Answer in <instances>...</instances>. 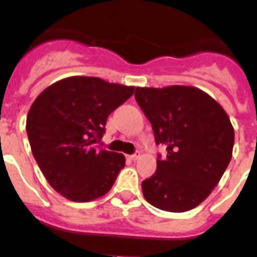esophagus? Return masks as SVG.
Returning <instances> with one entry per match:
<instances>
[{"instance_id": "obj_1", "label": "esophagus", "mask_w": 257, "mask_h": 257, "mask_svg": "<svg viewBox=\"0 0 257 257\" xmlns=\"http://www.w3.org/2000/svg\"><path fill=\"white\" fill-rule=\"evenodd\" d=\"M139 153H138V154H131V156H128V157H127V158H128V160H131V161H136V160H138V158H139Z\"/></svg>"}]
</instances>
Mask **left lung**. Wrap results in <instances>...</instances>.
I'll use <instances>...</instances> for the list:
<instances>
[{"label":"left lung","mask_w":257,"mask_h":257,"mask_svg":"<svg viewBox=\"0 0 257 257\" xmlns=\"http://www.w3.org/2000/svg\"><path fill=\"white\" fill-rule=\"evenodd\" d=\"M135 99L152 123L166 158L142 183L144 198L169 212H185L211 194L233 154L234 128L213 97L193 86L136 87Z\"/></svg>","instance_id":"left-lung-1"}]
</instances>
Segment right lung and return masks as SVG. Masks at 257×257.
I'll return each instance as SVG.
<instances>
[{"label":"right lung","instance_id":"right-lung-1","mask_svg":"<svg viewBox=\"0 0 257 257\" xmlns=\"http://www.w3.org/2000/svg\"><path fill=\"white\" fill-rule=\"evenodd\" d=\"M134 86L97 77L60 79L41 92L27 115L32 153L59 194L73 202L105 196L124 167L122 153L95 148L106 118L133 96Z\"/></svg>","mask_w":257,"mask_h":257}]
</instances>
